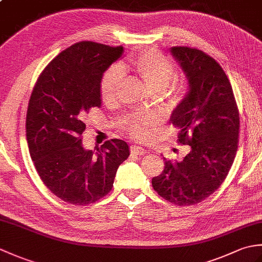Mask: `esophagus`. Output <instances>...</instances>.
<instances>
[{
  "mask_svg": "<svg viewBox=\"0 0 262 262\" xmlns=\"http://www.w3.org/2000/svg\"><path fill=\"white\" fill-rule=\"evenodd\" d=\"M130 152L135 155H144L146 153V149H144L141 146H137V145H132L130 146Z\"/></svg>",
  "mask_w": 262,
  "mask_h": 262,
  "instance_id": "obj_1",
  "label": "esophagus"
}]
</instances>
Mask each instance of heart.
Here are the masks:
<instances>
[{"instance_id": "obj_1", "label": "heart", "mask_w": 262, "mask_h": 262, "mask_svg": "<svg viewBox=\"0 0 262 262\" xmlns=\"http://www.w3.org/2000/svg\"><path fill=\"white\" fill-rule=\"evenodd\" d=\"M122 72H133L145 83L151 92H164L177 76L174 65L163 55L155 51L144 52L132 57L120 68L113 66L102 76L101 97L105 102H113L118 96L122 82ZM120 124L136 137L144 138L149 134L153 120L147 116L124 117Z\"/></svg>"}]
</instances>
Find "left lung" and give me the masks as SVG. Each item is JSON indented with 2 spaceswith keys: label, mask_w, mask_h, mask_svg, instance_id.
Returning <instances> with one entry per match:
<instances>
[{
  "label": "left lung",
  "mask_w": 262,
  "mask_h": 262,
  "mask_svg": "<svg viewBox=\"0 0 262 262\" xmlns=\"http://www.w3.org/2000/svg\"><path fill=\"white\" fill-rule=\"evenodd\" d=\"M170 53L188 80L170 121L181 129L179 142L191 149L180 162L165 161L152 186L168 202L188 206L203 202L225 180L236 154L240 120L229 79L214 58L189 47H172Z\"/></svg>",
  "instance_id": "left-lung-1"
}]
</instances>
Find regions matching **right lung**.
Returning <instances> with one entry per match:
<instances>
[{
    "label": "right lung",
    "mask_w": 262,
    "mask_h": 262,
    "mask_svg": "<svg viewBox=\"0 0 262 262\" xmlns=\"http://www.w3.org/2000/svg\"><path fill=\"white\" fill-rule=\"evenodd\" d=\"M124 47L82 41L65 49L39 76L28 105L26 130L39 177L55 196L73 205L104 197L118 166L129 157L125 141L83 147L85 115L101 107V80Z\"/></svg>",
    "instance_id": "right-lung-1"
}]
</instances>
